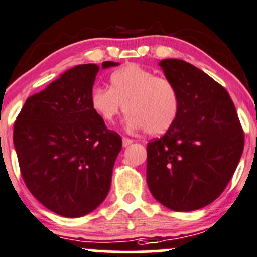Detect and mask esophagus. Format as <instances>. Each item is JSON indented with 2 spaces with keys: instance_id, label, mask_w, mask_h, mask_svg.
<instances>
[{
  "instance_id": "34e87169",
  "label": "esophagus",
  "mask_w": 257,
  "mask_h": 257,
  "mask_svg": "<svg viewBox=\"0 0 257 257\" xmlns=\"http://www.w3.org/2000/svg\"><path fill=\"white\" fill-rule=\"evenodd\" d=\"M132 143H133V141H132V139H129V138H123V147H124V148L129 147V145H131Z\"/></svg>"
}]
</instances>
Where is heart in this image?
<instances>
[{
	"label": "heart",
	"mask_w": 257,
	"mask_h": 257,
	"mask_svg": "<svg viewBox=\"0 0 257 257\" xmlns=\"http://www.w3.org/2000/svg\"><path fill=\"white\" fill-rule=\"evenodd\" d=\"M110 89L94 88L90 107L107 124L125 109L131 131L149 136L164 134L174 125L180 112L178 89L169 79L155 77L138 64H126L110 76Z\"/></svg>",
	"instance_id": "heart-1"
}]
</instances>
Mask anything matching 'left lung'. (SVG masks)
Returning <instances> with one entry per match:
<instances>
[{
	"label": "left lung",
	"instance_id": "obj_1",
	"mask_svg": "<svg viewBox=\"0 0 257 257\" xmlns=\"http://www.w3.org/2000/svg\"><path fill=\"white\" fill-rule=\"evenodd\" d=\"M159 66L178 89L180 112L162 138L148 143V188L168 209L193 211L226 188L242 154L243 132L222 85L181 59Z\"/></svg>",
	"mask_w": 257,
	"mask_h": 257
}]
</instances>
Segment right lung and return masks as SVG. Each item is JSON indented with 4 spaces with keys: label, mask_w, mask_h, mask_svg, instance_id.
Here are the masks:
<instances>
[{
    "label": "right lung",
    "mask_w": 257,
    "mask_h": 257,
    "mask_svg": "<svg viewBox=\"0 0 257 257\" xmlns=\"http://www.w3.org/2000/svg\"><path fill=\"white\" fill-rule=\"evenodd\" d=\"M116 62H103L102 68ZM97 64H79L27 98L14 129L21 174L42 205L80 217L107 198L121 138L90 107Z\"/></svg>",
    "instance_id": "obj_1"
}]
</instances>
